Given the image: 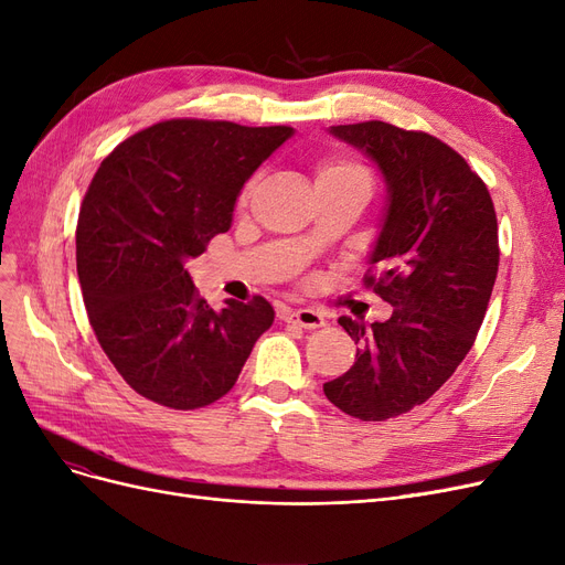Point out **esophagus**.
I'll use <instances>...</instances> for the list:
<instances>
[{
	"label": "esophagus",
	"mask_w": 565,
	"mask_h": 565,
	"mask_svg": "<svg viewBox=\"0 0 565 565\" xmlns=\"http://www.w3.org/2000/svg\"><path fill=\"white\" fill-rule=\"evenodd\" d=\"M284 321L286 323H294V326H300V328H307V330H315V328H323L326 326V319L315 309H288L286 315H284Z\"/></svg>",
	"instance_id": "obj_1"
}]
</instances>
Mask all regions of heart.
Listing matches in <instances>:
<instances>
[{
    "mask_svg": "<svg viewBox=\"0 0 565 565\" xmlns=\"http://www.w3.org/2000/svg\"><path fill=\"white\" fill-rule=\"evenodd\" d=\"M328 177H367L363 167L353 164V162H344V160H328L321 162L317 170V179H328ZM248 191H244L242 200H246Z\"/></svg>",
    "mask_w": 565,
    "mask_h": 565,
    "instance_id": "obj_1",
    "label": "heart"
}]
</instances>
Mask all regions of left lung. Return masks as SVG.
<instances>
[{
  "mask_svg": "<svg viewBox=\"0 0 565 565\" xmlns=\"http://www.w3.org/2000/svg\"><path fill=\"white\" fill-rule=\"evenodd\" d=\"M330 135L377 162L386 216L365 286L393 307L388 321L340 317L356 349L326 398L361 422L426 403L472 349L498 275V221L487 183L428 132L384 120L332 125Z\"/></svg>",
  "mask_w": 565,
  "mask_h": 565,
  "instance_id": "1",
  "label": "left lung"
}]
</instances>
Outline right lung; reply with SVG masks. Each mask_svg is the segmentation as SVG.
<instances>
[{"instance_id": "1", "label": "right lung", "mask_w": 565, "mask_h": 565, "mask_svg": "<svg viewBox=\"0 0 565 565\" xmlns=\"http://www.w3.org/2000/svg\"><path fill=\"white\" fill-rule=\"evenodd\" d=\"M290 135L172 118L102 160L78 212L76 271L99 347L143 398L216 403L275 321L260 296L212 309L183 265L227 233L242 185Z\"/></svg>"}]
</instances>
